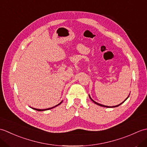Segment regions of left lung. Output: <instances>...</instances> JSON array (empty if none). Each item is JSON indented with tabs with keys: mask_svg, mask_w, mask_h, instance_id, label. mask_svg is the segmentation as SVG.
<instances>
[{
	"mask_svg": "<svg viewBox=\"0 0 147 147\" xmlns=\"http://www.w3.org/2000/svg\"><path fill=\"white\" fill-rule=\"evenodd\" d=\"M129 95H130V93H129ZM129 95H128V96H127V97L125 99V100H124L123 102H121V104H119V105H115V106H112V107H111V106H106V105H102V104H98V103H97V102H96L95 101H94V100H93L91 98V96H90V95H89V97H90V99H91L92 100L93 102H94L95 103V104H96V105H100V106H102V107H107V108H112V107H118V106H119L120 105H121L122 104H123V103H124V102H125L126 100L127 99V98H128V97H129Z\"/></svg>",
	"mask_w": 147,
	"mask_h": 147,
	"instance_id": "left-lung-1",
	"label": "left lung"
}]
</instances>
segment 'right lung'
I'll list each match as a JSON object with an SVG mask.
<instances>
[{
	"label": "right lung",
	"mask_w": 147,
	"mask_h": 147,
	"mask_svg": "<svg viewBox=\"0 0 147 147\" xmlns=\"http://www.w3.org/2000/svg\"><path fill=\"white\" fill-rule=\"evenodd\" d=\"M62 102H62H61L60 103H59V104L56 105L55 106H54V107H51V108H48V109H35V108H32H32L33 109H34V110L38 111H47V110H49V109H53V108H54V107H57V106H58L59 105H60Z\"/></svg>",
	"instance_id": "right-lung-1"
}]
</instances>
